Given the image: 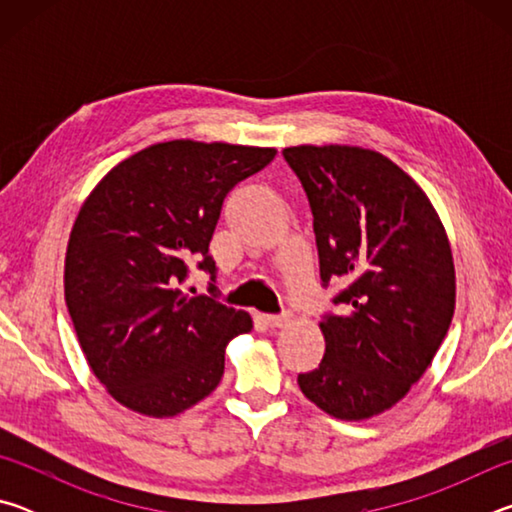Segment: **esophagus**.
<instances>
[{"instance_id":"esophagus-1","label":"esophagus","mask_w":512,"mask_h":512,"mask_svg":"<svg viewBox=\"0 0 512 512\" xmlns=\"http://www.w3.org/2000/svg\"><path fill=\"white\" fill-rule=\"evenodd\" d=\"M264 320H266V325H271V327H282V325L289 323L291 314H271V316H266Z\"/></svg>"}]
</instances>
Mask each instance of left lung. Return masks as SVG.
<instances>
[{"mask_svg": "<svg viewBox=\"0 0 512 512\" xmlns=\"http://www.w3.org/2000/svg\"><path fill=\"white\" fill-rule=\"evenodd\" d=\"M305 187L320 280L348 284L320 320L325 357L300 391L339 420H366L411 391L447 336L456 275L447 232L420 185L377 151L300 144L282 151Z\"/></svg>", "mask_w": 512, "mask_h": 512, "instance_id": "obj_1", "label": "left lung"}]
</instances>
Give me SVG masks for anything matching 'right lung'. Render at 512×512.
Here are the masks:
<instances>
[{"instance_id":"1","label":"right lung","mask_w":512,"mask_h":512,"mask_svg":"<svg viewBox=\"0 0 512 512\" xmlns=\"http://www.w3.org/2000/svg\"><path fill=\"white\" fill-rule=\"evenodd\" d=\"M275 149L171 140L112 167L85 198L65 255V302L81 350L119 404L173 418L223 377L246 311L187 296L189 262L216 277L210 241L223 198ZM210 284V293H214Z\"/></svg>"}]
</instances>
